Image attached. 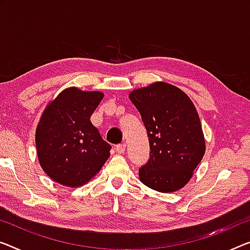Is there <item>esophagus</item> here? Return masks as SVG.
Segmentation results:
<instances>
[{"label":"esophagus","instance_id":"1","mask_svg":"<svg viewBox=\"0 0 250 250\" xmlns=\"http://www.w3.org/2000/svg\"><path fill=\"white\" fill-rule=\"evenodd\" d=\"M115 150H117L118 154H125V144L118 145V146L115 147Z\"/></svg>","mask_w":250,"mask_h":250}]
</instances>
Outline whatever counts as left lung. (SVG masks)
I'll use <instances>...</instances> for the list:
<instances>
[{"instance_id": "8db88e82", "label": "left lung", "mask_w": 250, "mask_h": 250, "mask_svg": "<svg viewBox=\"0 0 250 250\" xmlns=\"http://www.w3.org/2000/svg\"><path fill=\"white\" fill-rule=\"evenodd\" d=\"M146 126L150 158L139 169L143 183L162 193L188 183L206 152L202 125L185 92L165 82L136 88L129 94Z\"/></svg>"}]
</instances>
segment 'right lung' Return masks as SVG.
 Segmentation results:
<instances>
[{
  "label": "right lung",
  "mask_w": 250,
  "mask_h": 250,
  "mask_svg": "<svg viewBox=\"0 0 250 250\" xmlns=\"http://www.w3.org/2000/svg\"><path fill=\"white\" fill-rule=\"evenodd\" d=\"M104 94L67 87L47 104L36 129L38 161L51 180L80 188L98 174L111 146L92 125L91 115Z\"/></svg>",
  "instance_id": "obj_1"
}]
</instances>
